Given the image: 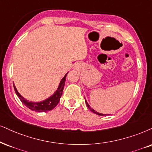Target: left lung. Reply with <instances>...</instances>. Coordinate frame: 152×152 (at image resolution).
Segmentation results:
<instances>
[{"label":"left lung","instance_id":"8db88e82","mask_svg":"<svg viewBox=\"0 0 152 152\" xmlns=\"http://www.w3.org/2000/svg\"><path fill=\"white\" fill-rule=\"evenodd\" d=\"M86 105H87V107H88V109H89L90 110L92 111V112H93L94 114H97V115H99V116H106V115H107V114H101V113H99V112H97V111H96L94 110V109H93V108H91V107L90 106V105H89V104H88V103L87 102V101H86Z\"/></svg>","mask_w":152,"mask_h":152}]
</instances>
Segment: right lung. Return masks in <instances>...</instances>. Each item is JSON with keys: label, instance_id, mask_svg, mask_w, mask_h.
I'll list each match as a JSON object with an SVG mask.
<instances>
[{"label": "right lung", "instance_id": "right-lung-1", "mask_svg": "<svg viewBox=\"0 0 152 152\" xmlns=\"http://www.w3.org/2000/svg\"><path fill=\"white\" fill-rule=\"evenodd\" d=\"M68 73L69 72H67L64 75V77L62 78V80H60L56 91L51 96L48 97L47 99L41 102H31L27 100V99H26L24 97H22L20 95L18 90H17L16 87H15L14 83H13V86H14L15 91L17 95L18 96L21 102L24 104L25 106L27 107L28 109H30L32 111H37V112H46V111H50L52 109H53L57 106V104L59 103L61 96L62 95V92L63 90H64L65 84V80H66V76Z\"/></svg>", "mask_w": 152, "mask_h": 152}]
</instances>
